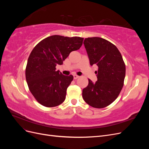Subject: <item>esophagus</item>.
I'll return each instance as SVG.
<instances>
[{"label":"esophagus","instance_id":"esophagus-1","mask_svg":"<svg viewBox=\"0 0 149 149\" xmlns=\"http://www.w3.org/2000/svg\"><path fill=\"white\" fill-rule=\"evenodd\" d=\"M79 78V76H78V75H76V74H74V75H73V78H74V79H78V78Z\"/></svg>","mask_w":149,"mask_h":149}]
</instances>
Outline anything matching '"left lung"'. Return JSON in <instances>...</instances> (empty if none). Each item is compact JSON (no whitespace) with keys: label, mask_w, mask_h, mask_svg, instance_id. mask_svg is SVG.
Masks as SVG:
<instances>
[{"label":"left lung","mask_w":149,"mask_h":149,"mask_svg":"<svg viewBox=\"0 0 149 149\" xmlns=\"http://www.w3.org/2000/svg\"><path fill=\"white\" fill-rule=\"evenodd\" d=\"M84 45L90 65L98 67L95 73L97 81L83 89V97L88 104L95 108L110 105L118 97L123 89L125 65L120 52L114 44L100 37L85 38Z\"/></svg>","instance_id":"obj_1"}]
</instances>
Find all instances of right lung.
I'll use <instances>...</instances> for the list:
<instances>
[{
    "label": "right lung",
    "mask_w": 149,
    "mask_h": 149,
    "mask_svg": "<svg viewBox=\"0 0 149 149\" xmlns=\"http://www.w3.org/2000/svg\"><path fill=\"white\" fill-rule=\"evenodd\" d=\"M83 38L52 35L42 40L30 53L25 69V77L31 93L40 104L55 107L65 100L66 90L73 79L56 71L70 53L78 50Z\"/></svg>",
    "instance_id": "right-lung-1"
}]
</instances>
